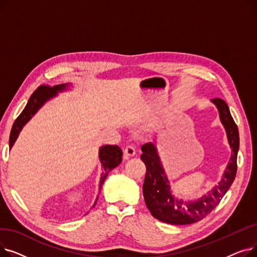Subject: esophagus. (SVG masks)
<instances>
[{"instance_id": "obj_1", "label": "esophagus", "mask_w": 257, "mask_h": 257, "mask_svg": "<svg viewBox=\"0 0 257 257\" xmlns=\"http://www.w3.org/2000/svg\"><path fill=\"white\" fill-rule=\"evenodd\" d=\"M124 155H125V158H130L136 155V148L133 146H127L124 150Z\"/></svg>"}]
</instances>
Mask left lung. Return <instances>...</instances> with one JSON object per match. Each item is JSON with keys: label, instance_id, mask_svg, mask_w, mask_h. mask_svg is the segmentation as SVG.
<instances>
[{"label": "left lung", "instance_id": "obj_1", "mask_svg": "<svg viewBox=\"0 0 257 257\" xmlns=\"http://www.w3.org/2000/svg\"><path fill=\"white\" fill-rule=\"evenodd\" d=\"M211 103L219 111L220 120L225 128L227 140L231 148V156L221 181L206 195L194 201H184L174 196L156 146L152 143L142 146L143 154L141 159L147 167L143 185L145 202L153 217L161 222L172 225H187L204 219L220 203L235 178L239 148L238 129L228 105L222 99H212Z\"/></svg>", "mask_w": 257, "mask_h": 257}]
</instances>
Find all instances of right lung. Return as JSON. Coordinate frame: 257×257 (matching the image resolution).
<instances>
[{"label":"right lung","mask_w":257,"mask_h":257,"mask_svg":"<svg viewBox=\"0 0 257 257\" xmlns=\"http://www.w3.org/2000/svg\"><path fill=\"white\" fill-rule=\"evenodd\" d=\"M72 86L71 83H64L59 85H54L52 87L42 85L39 86L30 97L28 103L25 106V109L22 111V113L19 115V117L13 123L10 138H9V148L11 149L12 146L15 145L16 141L18 140L20 133L24 126L28 123V121L32 118V116L44 106L46 102L53 99L54 97L57 96L58 92L69 90ZM121 156H123V152L118 146H111V145H105L101 147L99 149V159L100 163L103 167V173L100 177V190L107 177L108 173L112 171L114 168H116L121 163ZM98 201V197L94 201V204L92 207H94Z\"/></svg>","instance_id":"1"}]
</instances>
